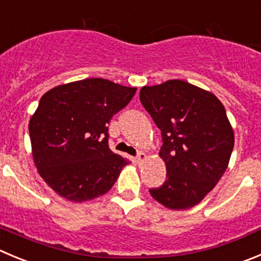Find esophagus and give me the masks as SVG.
<instances>
[{"label":"esophagus","instance_id":"esophagus-1","mask_svg":"<svg viewBox=\"0 0 261 261\" xmlns=\"http://www.w3.org/2000/svg\"><path fill=\"white\" fill-rule=\"evenodd\" d=\"M145 158H147V155H145V153L140 152L138 155H136L135 161H136V162H138V164H140V162H143V161H144Z\"/></svg>","mask_w":261,"mask_h":261}]
</instances>
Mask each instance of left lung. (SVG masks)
Returning <instances> with one entry per match:
<instances>
[{"mask_svg":"<svg viewBox=\"0 0 261 261\" xmlns=\"http://www.w3.org/2000/svg\"><path fill=\"white\" fill-rule=\"evenodd\" d=\"M140 101L161 130L167 171L150 196L171 210L193 207L229 164L234 134L225 108L214 94L180 80L142 87Z\"/></svg>","mask_w":261,"mask_h":261,"instance_id":"left-lung-1","label":"left lung"}]
</instances>
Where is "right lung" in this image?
Instances as JSON below:
<instances>
[{
    "label": "right lung",
    "mask_w": 261,
    "mask_h": 261,
    "mask_svg": "<svg viewBox=\"0 0 261 261\" xmlns=\"http://www.w3.org/2000/svg\"><path fill=\"white\" fill-rule=\"evenodd\" d=\"M135 87L86 79L54 87L29 121L38 172L65 199L84 202L106 194L128 160L112 152L108 123L135 95Z\"/></svg>",
    "instance_id": "1"
}]
</instances>
